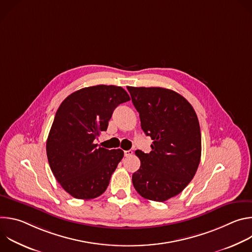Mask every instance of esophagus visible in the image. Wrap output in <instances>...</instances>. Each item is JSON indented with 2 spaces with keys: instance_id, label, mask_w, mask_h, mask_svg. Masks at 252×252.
<instances>
[{
  "instance_id": "obj_1",
  "label": "esophagus",
  "mask_w": 252,
  "mask_h": 252,
  "mask_svg": "<svg viewBox=\"0 0 252 252\" xmlns=\"http://www.w3.org/2000/svg\"><path fill=\"white\" fill-rule=\"evenodd\" d=\"M133 154V152L131 150L128 151H125V157H130Z\"/></svg>"
}]
</instances>
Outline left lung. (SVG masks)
I'll use <instances>...</instances> for the list:
<instances>
[{
	"instance_id": "left-lung-1",
	"label": "left lung",
	"mask_w": 252,
	"mask_h": 252,
	"mask_svg": "<svg viewBox=\"0 0 252 252\" xmlns=\"http://www.w3.org/2000/svg\"><path fill=\"white\" fill-rule=\"evenodd\" d=\"M152 152L135 151L140 167L132 174L135 190L147 199L165 201L193 178L201 156V134L192 105L163 88L127 87Z\"/></svg>"
}]
</instances>
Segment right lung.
<instances>
[{"label": "right lung", "instance_id": "right-lung-1", "mask_svg": "<svg viewBox=\"0 0 252 252\" xmlns=\"http://www.w3.org/2000/svg\"><path fill=\"white\" fill-rule=\"evenodd\" d=\"M129 99L121 87L98 85L70 94L59 106L47 156L58 183L73 197L95 198L109 186L124 152L97 148L94 140L106 130L116 107Z\"/></svg>", "mask_w": 252, "mask_h": 252}]
</instances>
